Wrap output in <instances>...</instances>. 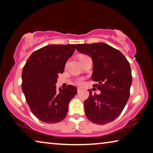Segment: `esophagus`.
I'll return each mask as SVG.
<instances>
[{"mask_svg":"<svg viewBox=\"0 0 153 153\" xmlns=\"http://www.w3.org/2000/svg\"><path fill=\"white\" fill-rule=\"evenodd\" d=\"M77 93H79V92H81V91H82V89H80V88H77Z\"/></svg>","mask_w":153,"mask_h":153,"instance_id":"esophagus-1","label":"esophagus"}]
</instances>
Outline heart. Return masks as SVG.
Wrapping results in <instances>:
<instances>
[{
	"label": "heart",
	"mask_w": 153,
	"mask_h": 153,
	"mask_svg": "<svg viewBox=\"0 0 153 153\" xmlns=\"http://www.w3.org/2000/svg\"><path fill=\"white\" fill-rule=\"evenodd\" d=\"M84 79L83 77H79V78L76 79V84L79 86H82L84 84Z\"/></svg>",
	"instance_id": "heart-1"
}]
</instances>
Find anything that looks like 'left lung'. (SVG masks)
Returning <instances> with one entry per match:
<instances>
[{
    "label": "left lung",
    "instance_id": "1",
    "mask_svg": "<svg viewBox=\"0 0 153 153\" xmlns=\"http://www.w3.org/2000/svg\"><path fill=\"white\" fill-rule=\"evenodd\" d=\"M76 50L91 56L93 61L92 79L101 93L92 94L84 101V110L92 123L105 125L117 118L129 97L132 82L130 65L117 49L103 42L77 44Z\"/></svg>",
    "mask_w": 153,
    "mask_h": 153
}]
</instances>
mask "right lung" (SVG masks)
Segmentation results:
<instances>
[{"label": "right lung", "instance_id": "right-lung-1", "mask_svg": "<svg viewBox=\"0 0 153 153\" xmlns=\"http://www.w3.org/2000/svg\"><path fill=\"white\" fill-rule=\"evenodd\" d=\"M74 45H50L36 51L23 68L22 88L32 113L47 123L60 122L68 111L77 88L68 85L56 92L55 84L67 61L74 53Z\"/></svg>", "mask_w": 153, "mask_h": 153}]
</instances>
